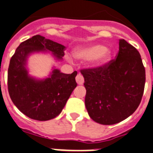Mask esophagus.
<instances>
[{
    "label": "esophagus",
    "mask_w": 153,
    "mask_h": 153,
    "mask_svg": "<svg viewBox=\"0 0 153 153\" xmlns=\"http://www.w3.org/2000/svg\"><path fill=\"white\" fill-rule=\"evenodd\" d=\"M76 83H77L78 84H79V85H80V84H83L84 82V76H83L80 74H77V76H76Z\"/></svg>",
    "instance_id": "esophagus-1"
}]
</instances>
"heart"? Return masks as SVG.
Returning a JSON list of instances; mask_svg holds the SVG:
<instances>
[{"instance_id": "b5f03b06", "label": "heart", "mask_w": 153, "mask_h": 153, "mask_svg": "<svg viewBox=\"0 0 153 153\" xmlns=\"http://www.w3.org/2000/svg\"><path fill=\"white\" fill-rule=\"evenodd\" d=\"M74 56L78 59H93L96 65H103L111 59V51L108 48L99 45H90L85 48H79L74 51Z\"/></svg>"}]
</instances>
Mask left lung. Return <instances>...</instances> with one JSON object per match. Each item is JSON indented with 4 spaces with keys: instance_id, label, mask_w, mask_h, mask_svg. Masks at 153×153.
Here are the masks:
<instances>
[{
    "instance_id": "8db88e82",
    "label": "left lung",
    "mask_w": 153,
    "mask_h": 153,
    "mask_svg": "<svg viewBox=\"0 0 153 153\" xmlns=\"http://www.w3.org/2000/svg\"><path fill=\"white\" fill-rule=\"evenodd\" d=\"M116 58L99 67L80 70L86 108L100 124H115L127 119L137 109L144 93L146 69L138 51L120 39Z\"/></svg>"
}]
</instances>
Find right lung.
I'll list each match as a JSON object with an SVG mask.
<instances>
[{
  "label": "right lung",
  "mask_w": 153,
  "mask_h": 153,
  "mask_svg": "<svg viewBox=\"0 0 153 153\" xmlns=\"http://www.w3.org/2000/svg\"><path fill=\"white\" fill-rule=\"evenodd\" d=\"M65 47L36 35L22 42L10 60L7 88L10 98L26 117L40 121L49 120L61 113L76 87L77 72L62 74L55 69L48 78L36 79L28 75L26 60L31 53L49 51L57 59H62Z\"/></svg>",
  "instance_id": "obj_1"
}]
</instances>
